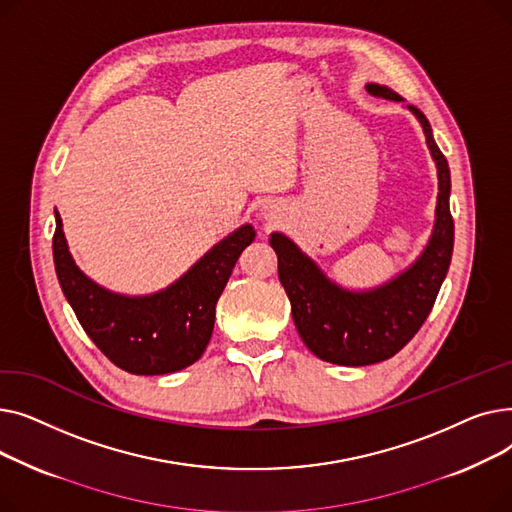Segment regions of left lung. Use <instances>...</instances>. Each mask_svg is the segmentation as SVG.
<instances>
[{"mask_svg": "<svg viewBox=\"0 0 512 512\" xmlns=\"http://www.w3.org/2000/svg\"><path fill=\"white\" fill-rule=\"evenodd\" d=\"M365 89L375 97L405 101L378 83H367ZM407 107L419 120L436 161L438 203L432 236L405 272L375 288H344L328 278L294 240L272 232L270 245L278 255V276L290 299L294 326L321 361L363 367L394 357L423 326L448 274L454 245L448 161L434 141L427 118L417 107Z\"/></svg>", "mask_w": 512, "mask_h": 512, "instance_id": "1", "label": "left lung"}]
</instances>
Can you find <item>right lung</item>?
<instances>
[{
  "label": "right lung",
  "instance_id": "1",
  "mask_svg": "<svg viewBox=\"0 0 512 512\" xmlns=\"http://www.w3.org/2000/svg\"><path fill=\"white\" fill-rule=\"evenodd\" d=\"M253 240V226H240L168 288L128 297L99 286L78 270L56 211L53 263L78 324L99 351L128 373L164 375L193 365L203 355L213 332L215 303L240 253Z\"/></svg>",
  "mask_w": 512,
  "mask_h": 512
}]
</instances>
